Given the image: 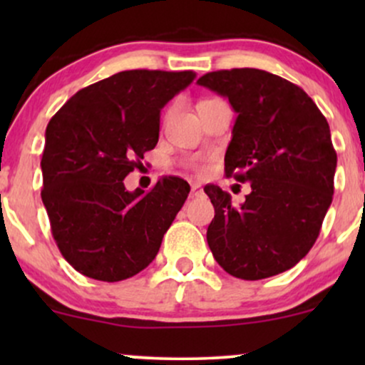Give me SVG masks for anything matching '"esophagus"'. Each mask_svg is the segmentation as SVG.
<instances>
[{
	"label": "esophagus",
	"instance_id": "obj_1",
	"mask_svg": "<svg viewBox=\"0 0 365 365\" xmlns=\"http://www.w3.org/2000/svg\"><path fill=\"white\" fill-rule=\"evenodd\" d=\"M202 194V187L199 185V183H192L190 185V195L192 197H197V195H200Z\"/></svg>",
	"mask_w": 365,
	"mask_h": 365
}]
</instances>
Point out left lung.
Here are the masks:
<instances>
[{
    "mask_svg": "<svg viewBox=\"0 0 365 365\" xmlns=\"http://www.w3.org/2000/svg\"><path fill=\"white\" fill-rule=\"evenodd\" d=\"M197 83L235 110L225 173L250 183L240 207L217 185L204 187L215 206L209 249L235 278L283 273L312 249L333 200L336 153L328 121L299 86L264 70H217Z\"/></svg>",
    "mask_w": 365,
    "mask_h": 365,
    "instance_id": "obj_1",
    "label": "left lung"
}]
</instances>
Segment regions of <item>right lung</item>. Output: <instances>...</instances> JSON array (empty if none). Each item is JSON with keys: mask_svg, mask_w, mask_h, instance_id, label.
<instances>
[{"mask_svg": "<svg viewBox=\"0 0 365 365\" xmlns=\"http://www.w3.org/2000/svg\"><path fill=\"white\" fill-rule=\"evenodd\" d=\"M194 78L190 70H127L83 87L49 120L41 197L54 242L78 273L121 282L156 257L190 185L166 177L144 194L123 180L156 148L165 104Z\"/></svg>", "mask_w": 365, "mask_h": 365, "instance_id": "right-lung-1", "label": "right lung"}]
</instances>
